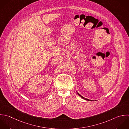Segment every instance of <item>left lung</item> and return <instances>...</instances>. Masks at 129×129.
Wrapping results in <instances>:
<instances>
[{"mask_svg":"<svg viewBox=\"0 0 129 129\" xmlns=\"http://www.w3.org/2000/svg\"><path fill=\"white\" fill-rule=\"evenodd\" d=\"M78 93V95H79L80 96H81V97L82 99H84V100H87V101H90V100H88V99H85V98H84V97H83L82 96H81L80 94H79L78 93Z\"/></svg>","mask_w":129,"mask_h":129,"instance_id":"8db88e82","label":"left lung"}]
</instances>
